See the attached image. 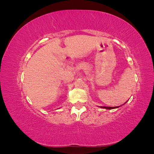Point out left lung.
I'll use <instances>...</instances> for the list:
<instances>
[{
	"label": "left lung",
	"mask_w": 154,
	"mask_h": 154,
	"mask_svg": "<svg viewBox=\"0 0 154 154\" xmlns=\"http://www.w3.org/2000/svg\"><path fill=\"white\" fill-rule=\"evenodd\" d=\"M101 108H103V109H109V110H110V109H116V108H118L119 106H114V107H111V106H100Z\"/></svg>",
	"instance_id": "8db88e82"
}]
</instances>
